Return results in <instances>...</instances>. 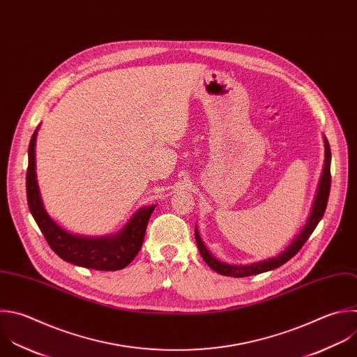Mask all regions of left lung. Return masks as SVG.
I'll return each instance as SVG.
<instances>
[{
	"label": "left lung",
	"mask_w": 357,
	"mask_h": 357,
	"mask_svg": "<svg viewBox=\"0 0 357 357\" xmlns=\"http://www.w3.org/2000/svg\"><path fill=\"white\" fill-rule=\"evenodd\" d=\"M324 147H325V160H324L322 174H321L319 181H318V186H317V192H315V196H314V200H312L310 215H308L305 224L303 225V228L300 229V232L293 238V241L279 255H276L273 258H268L265 261L250 264V265L227 264V262L218 261L217 258H214L210 254V251L206 248V245L203 244V241L200 238L197 228H195V238H196L199 252H200L203 261L214 272H217L220 275H224V276H231V278H247V276L259 275V273L269 272V271H273V269L284 265L289 259H291L301 250L304 243L310 238V235L312 234V231L315 229V227L321 221V218L325 213V208H326L328 197H329V190H331V149H329V143H328L326 137H324Z\"/></svg>",
	"instance_id": "1"
}]
</instances>
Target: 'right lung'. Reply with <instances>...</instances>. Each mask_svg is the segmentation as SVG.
I'll return each instance as SVG.
<instances>
[{
  "instance_id": "obj_1",
  "label": "right lung",
  "mask_w": 357,
  "mask_h": 357,
  "mask_svg": "<svg viewBox=\"0 0 357 357\" xmlns=\"http://www.w3.org/2000/svg\"><path fill=\"white\" fill-rule=\"evenodd\" d=\"M39 128L32 135L28 150L26 196L29 210L50 248L66 262L95 271H121L142 250L147 222L157 204L143 206L114 234L85 236L71 234L60 227L45 210L36 179L35 147Z\"/></svg>"
}]
</instances>
